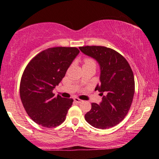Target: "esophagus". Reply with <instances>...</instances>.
I'll return each instance as SVG.
<instances>
[{
	"label": "esophagus",
	"mask_w": 159,
	"mask_h": 159,
	"mask_svg": "<svg viewBox=\"0 0 159 159\" xmlns=\"http://www.w3.org/2000/svg\"><path fill=\"white\" fill-rule=\"evenodd\" d=\"M74 101H75L76 103H82V101H83L82 100L78 98H74Z\"/></svg>",
	"instance_id": "34e87169"
}]
</instances>
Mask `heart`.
Segmentation results:
<instances>
[{"instance_id": "obj_1", "label": "heart", "mask_w": 159, "mask_h": 159, "mask_svg": "<svg viewBox=\"0 0 159 159\" xmlns=\"http://www.w3.org/2000/svg\"><path fill=\"white\" fill-rule=\"evenodd\" d=\"M90 64H95L94 61L91 59V58H84L83 66H84V65H90Z\"/></svg>"}]
</instances>
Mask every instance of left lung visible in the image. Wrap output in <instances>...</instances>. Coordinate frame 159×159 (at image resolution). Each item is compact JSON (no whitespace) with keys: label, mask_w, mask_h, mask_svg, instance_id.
Masks as SVG:
<instances>
[{"label":"left lung","mask_w":159,"mask_h":159,"mask_svg":"<svg viewBox=\"0 0 159 159\" xmlns=\"http://www.w3.org/2000/svg\"><path fill=\"white\" fill-rule=\"evenodd\" d=\"M100 65L101 84L95 90L103 96L101 103H93L84 119L93 127L105 129L114 127L129 111L134 93V80L129 63L120 53L104 46L79 48Z\"/></svg>","instance_id":"1"}]
</instances>
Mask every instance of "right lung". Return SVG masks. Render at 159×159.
Returning a JSON list of instances; mask_svg holds the SVG:
<instances>
[{"label": "right lung", "mask_w": 159, "mask_h": 159, "mask_svg": "<svg viewBox=\"0 0 159 159\" xmlns=\"http://www.w3.org/2000/svg\"><path fill=\"white\" fill-rule=\"evenodd\" d=\"M79 53L75 47L50 48L36 55L26 66L19 93L26 112L35 123L51 128L66 119L73 99L59 95L55 97L53 90Z\"/></svg>", "instance_id": "1"}]
</instances>
